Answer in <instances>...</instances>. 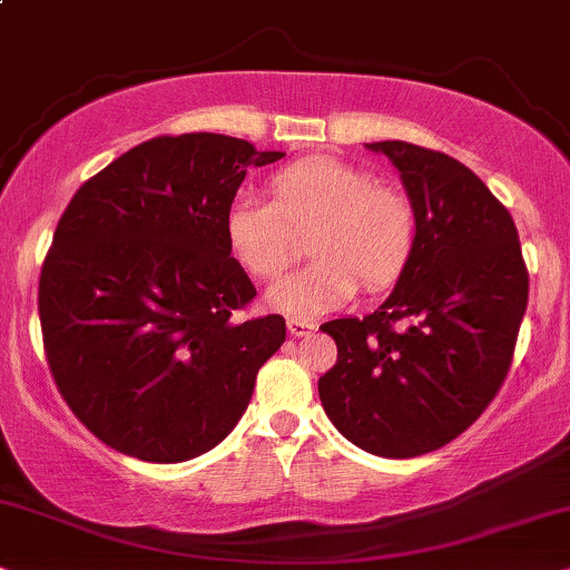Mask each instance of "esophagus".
<instances>
[{
    "instance_id": "esophagus-1",
    "label": "esophagus",
    "mask_w": 570,
    "mask_h": 570,
    "mask_svg": "<svg viewBox=\"0 0 570 570\" xmlns=\"http://www.w3.org/2000/svg\"><path fill=\"white\" fill-rule=\"evenodd\" d=\"M286 328H289V334L292 336H307L309 331H315V326L309 321H305V318H289L286 321Z\"/></svg>"
}]
</instances>
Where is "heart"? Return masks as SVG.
Returning <instances> with one entry per match:
<instances>
[{"label": "heart", "instance_id": "1", "mask_svg": "<svg viewBox=\"0 0 570 570\" xmlns=\"http://www.w3.org/2000/svg\"><path fill=\"white\" fill-rule=\"evenodd\" d=\"M271 205L236 199L223 220L228 252L252 278L271 281L299 255L307 236V268L271 286L268 305L294 318H313L365 292H384L407 271L417 244L413 199L376 184L371 170L307 157L268 181Z\"/></svg>", "mask_w": 570, "mask_h": 570}]
</instances>
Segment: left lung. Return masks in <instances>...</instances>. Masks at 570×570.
<instances>
[{"instance_id":"8db88e82","label":"left lung","mask_w":570,"mask_h":570,"mask_svg":"<svg viewBox=\"0 0 570 570\" xmlns=\"http://www.w3.org/2000/svg\"><path fill=\"white\" fill-rule=\"evenodd\" d=\"M400 170L417 244L389 299L336 318V365L318 381L338 434L381 458H415L463 434L513 363L529 271L508 207L455 157L407 141L368 144Z\"/></svg>"}]
</instances>
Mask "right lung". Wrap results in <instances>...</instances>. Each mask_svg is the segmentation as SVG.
Returning a JSON list of instances; mask_svg holds the SVG:
<instances>
[{
    "instance_id": "1",
    "label": "right lung",
    "mask_w": 570,
    "mask_h": 570,
    "mask_svg": "<svg viewBox=\"0 0 570 570\" xmlns=\"http://www.w3.org/2000/svg\"><path fill=\"white\" fill-rule=\"evenodd\" d=\"M257 153L223 134L157 136L73 194L39 278L49 373L107 446L147 463L213 450L286 338L281 315L239 321L255 286L223 220Z\"/></svg>"
}]
</instances>
